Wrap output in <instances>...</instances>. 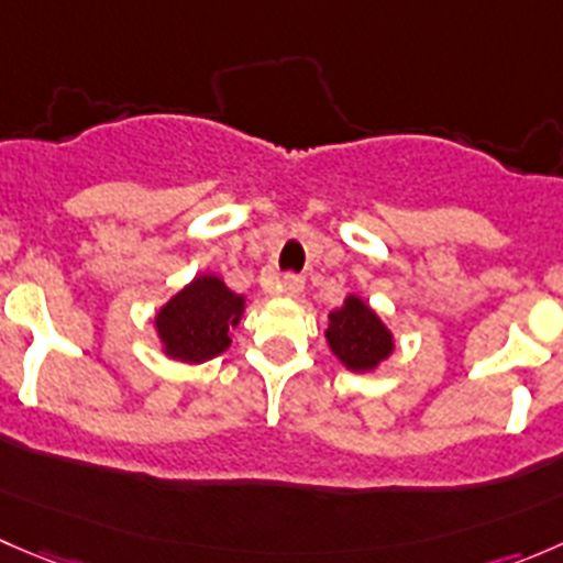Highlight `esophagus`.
<instances>
[{"label": "esophagus", "mask_w": 563, "mask_h": 563, "mask_svg": "<svg viewBox=\"0 0 563 563\" xmlns=\"http://www.w3.org/2000/svg\"><path fill=\"white\" fill-rule=\"evenodd\" d=\"M305 288V280L299 275H294V272H288V275H283L280 280H277V291L283 294V297H299Z\"/></svg>", "instance_id": "1"}]
</instances>
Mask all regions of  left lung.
Here are the masks:
<instances>
[{
    "label": "left lung",
    "instance_id": "8db88e82",
    "mask_svg": "<svg viewBox=\"0 0 563 563\" xmlns=\"http://www.w3.org/2000/svg\"><path fill=\"white\" fill-rule=\"evenodd\" d=\"M327 340L334 356L356 373L373 371L395 349L389 329L360 297H349L343 308L329 313Z\"/></svg>",
    "mask_w": 563,
    "mask_h": 563
}]
</instances>
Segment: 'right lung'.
<instances>
[{
    "label": "right lung",
    "mask_w": 563,
    "mask_h": 563,
    "mask_svg": "<svg viewBox=\"0 0 563 563\" xmlns=\"http://www.w3.org/2000/svg\"><path fill=\"white\" fill-rule=\"evenodd\" d=\"M245 299L236 297L220 277H196L157 313V334L168 356L203 362L231 345V327L242 318Z\"/></svg>",
    "instance_id": "right-lung-1"
}]
</instances>
